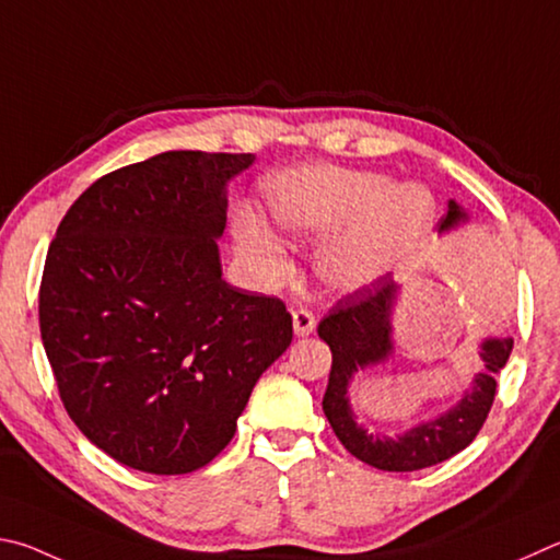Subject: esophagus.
Segmentation results:
<instances>
[{"instance_id": "34e87169", "label": "esophagus", "mask_w": 560, "mask_h": 560, "mask_svg": "<svg viewBox=\"0 0 560 560\" xmlns=\"http://www.w3.org/2000/svg\"><path fill=\"white\" fill-rule=\"evenodd\" d=\"M292 327H295L298 337H310L317 327V317L312 310H298L292 312Z\"/></svg>"}]
</instances>
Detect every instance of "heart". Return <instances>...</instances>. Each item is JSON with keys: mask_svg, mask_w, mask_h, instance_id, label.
Instances as JSON below:
<instances>
[{"mask_svg": "<svg viewBox=\"0 0 560 560\" xmlns=\"http://www.w3.org/2000/svg\"><path fill=\"white\" fill-rule=\"evenodd\" d=\"M272 221L292 238H325L354 225L331 245L319 270L331 285L359 288L376 280L423 238L433 221V196L423 186H390L386 176L349 170H302L268 186ZM243 245L270 278H285V250L268 235H243Z\"/></svg>", "mask_w": 560, "mask_h": 560, "instance_id": "b5f03b06", "label": "heart"}]
</instances>
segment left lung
<instances>
[{
	"mask_svg": "<svg viewBox=\"0 0 560 560\" xmlns=\"http://www.w3.org/2000/svg\"><path fill=\"white\" fill-rule=\"evenodd\" d=\"M459 221H465V211L455 201H450L445 219L440 221V231L453 229ZM396 290L398 285L386 275V278L349 292L319 322L317 335L331 349V371L322 408H325V416L339 443L361 463L386 469V472H416V469L433 467L457 455L477 438L494 404V376L504 369L509 354H512L514 339L482 341L479 357L485 361V369L475 376L472 388L463 400L447 413L410 428L400 438L371 435L357 425L347 394L357 371L386 361L394 349L390 345V310L396 302Z\"/></svg>",
	"mask_w": 560,
	"mask_h": 560,
	"instance_id": "8db88e82",
	"label": "left lung"
}]
</instances>
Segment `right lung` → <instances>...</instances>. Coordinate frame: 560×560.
Masks as SVG:
<instances>
[{
  "label": "right lung",
  "mask_w": 560,
  "mask_h": 560,
  "mask_svg": "<svg viewBox=\"0 0 560 560\" xmlns=\"http://www.w3.org/2000/svg\"><path fill=\"white\" fill-rule=\"evenodd\" d=\"M253 160L176 150L127 164L78 196L48 245L38 327L58 396L120 465H209L290 347L285 302L221 278L225 182Z\"/></svg>",
  "instance_id": "obj_1"
}]
</instances>
